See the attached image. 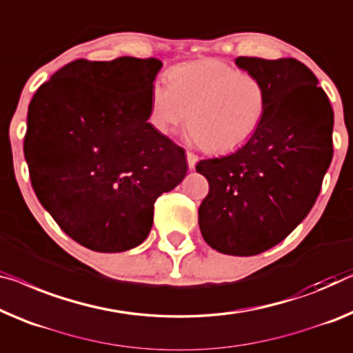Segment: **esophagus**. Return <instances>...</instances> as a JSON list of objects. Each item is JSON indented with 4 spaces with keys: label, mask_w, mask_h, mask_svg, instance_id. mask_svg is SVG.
<instances>
[{
    "label": "esophagus",
    "mask_w": 353,
    "mask_h": 353,
    "mask_svg": "<svg viewBox=\"0 0 353 353\" xmlns=\"http://www.w3.org/2000/svg\"><path fill=\"white\" fill-rule=\"evenodd\" d=\"M196 161H198V157L194 155L193 152H187V163H188V168H190V170H194Z\"/></svg>",
    "instance_id": "obj_1"
}]
</instances>
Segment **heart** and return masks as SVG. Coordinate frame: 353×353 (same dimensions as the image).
<instances>
[{
  "label": "heart",
  "instance_id": "heart-1",
  "mask_svg": "<svg viewBox=\"0 0 353 353\" xmlns=\"http://www.w3.org/2000/svg\"><path fill=\"white\" fill-rule=\"evenodd\" d=\"M268 106L259 77L206 59L176 66L150 88L149 122L170 136L187 122L193 139L210 154H225L256 133Z\"/></svg>",
  "mask_w": 353,
  "mask_h": 353
}]
</instances>
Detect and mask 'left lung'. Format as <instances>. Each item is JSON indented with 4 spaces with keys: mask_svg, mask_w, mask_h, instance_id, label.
Wrapping results in <instances>:
<instances>
[{
    "mask_svg": "<svg viewBox=\"0 0 353 353\" xmlns=\"http://www.w3.org/2000/svg\"><path fill=\"white\" fill-rule=\"evenodd\" d=\"M234 63L265 85L266 112L243 147L196 163L209 182L198 223L220 254L250 256L285 239L312 209L333 159L334 114L301 61L238 57Z\"/></svg>",
    "mask_w": 353,
    "mask_h": 353,
    "instance_id": "8db88e82",
    "label": "left lung"
}]
</instances>
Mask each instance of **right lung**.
<instances>
[{
	"mask_svg": "<svg viewBox=\"0 0 353 353\" xmlns=\"http://www.w3.org/2000/svg\"><path fill=\"white\" fill-rule=\"evenodd\" d=\"M161 66L134 57L71 61L28 106L23 152L33 190L59 227L90 250L144 243L155 199L187 174L182 147L147 122Z\"/></svg>",
	"mask_w": 353,
	"mask_h": 353,
	"instance_id": "1",
	"label": "right lung"
}]
</instances>
